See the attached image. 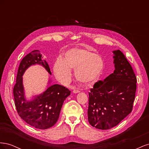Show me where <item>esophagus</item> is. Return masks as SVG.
Returning <instances> with one entry per match:
<instances>
[{"label":"esophagus","instance_id":"1","mask_svg":"<svg viewBox=\"0 0 149 149\" xmlns=\"http://www.w3.org/2000/svg\"><path fill=\"white\" fill-rule=\"evenodd\" d=\"M73 92V93L76 94V93H79L80 91H79V90H78V89H74Z\"/></svg>","mask_w":149,"mask_h":149}]
</instances>
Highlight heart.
Instances as JSON below:
<instances>
[{
  "label": "heart",
  "mask_w": 149,
  "mask_h": 149,
  "mask_svg": "<svg viewBox=\"0 0 149 149\" xmlns=\"http://www.w3.org/2000/svg\"><path fill=\"white\" fill-rule=\"evenodd\" d=\"M104 67L102 58L85 49L73 48L67 51L64 58L58 57L53 65V72L58 80L68 84L75 70V77L80 83L89 84L95 82L101 75Z\"/></svg>",
  "instance_id": "heart-1"
}]
</instances>
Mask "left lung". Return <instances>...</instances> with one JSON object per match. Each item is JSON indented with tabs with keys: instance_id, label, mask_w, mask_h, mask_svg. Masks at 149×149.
<instances>
[{
	"instance_id": "1",
	"label": "left lung",
	"mask_w": 149,
	"mask_h": 149,
	"mask_svg": "<svg viewBox=\"0 0 149 149\" xmlns=\"http://www.w3.org/2000/svg\"><path fill=\"white\" fill-rule=\"evenodd\" d=\"M112 53L114 73L96 83L89 93L88 121L101 130L115 127L127 116L136 96L137 79L131 65L119 49Z\"/></svg>"
}]
</instances>
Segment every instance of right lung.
Here are the masks:
<instances>
[{
	"label": "right lung",
	"mask_w": 149,
	"mask_h": 149,
	"mask_svg": "<svg viewBox=\"0 0 149 149\" xmlns=\"http://www.w3.org/2000/svg\"><path fill=\"white\" fill-rule=\"evenodd\" d=\"M35 65L42 66L52 74L48 64L43 59L40 51L34 50L26 55L20 63L13 90L15 105L19 116L26 123L37 129H47L56 124L63 104L71 91L60 84L48 85L43 93L26 100L22 76L26 69ZM50 83L49 80L48 84Z\"/></svg>",
	"instance_id": "obj_1"
}]
</instances>
